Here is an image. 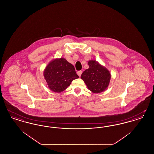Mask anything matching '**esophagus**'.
Segmentation results:
<instances>
[{"mask_svg": "<svg viewBox=\"0 0 154 154\" xmlns=\"http://www.w3.org/2000/svg\"><path fill=\"white\" fill-rule=\"evenodd\" d=\"M82 73V72L81 70H80V71H78V72H77V74L79 75V77H80Z\"/></svg>", "mask_w": 154, "mask_h": 154, "instance_id": "34e87169", "label": "esophagus"}]
</instances>
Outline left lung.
Masks as SVG:
<instances>
[{
  "mask_svg": "<svg viewBox=\"0 0 154 154\" xmlns=\"http://www.w3.org/2000/svg\"><path fill=\"white\" fill-rule=\"evenodd\" d=\"M88 64L89 68L83 72L81 79L92 93L102 92L109 85L111 79L109 70L95 60H89Z\"/></svg>",
  "mask_w": 154,
  "mask_h": 154,
  "instance_id": "obj_1",
  "label": "left lung"
}]
</instances>
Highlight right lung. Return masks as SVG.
<instances>
[{
  "mask_svg": "<svg viewBox=\"0 0 154 154\" xmlns=\"http://www.w3.org/2000/svg\"><path fill=\"white\" fill-rule=\"evenodd\" d=\"M43 75L49 89L57 93L65 91L73 80L79 78L73 65L63 58L51 60L45 67Z\"/></svg>",
  "mask_w": 154,
  "mask_h": 154,
  "instance_id": "right-lung-1",
  "label": "right lung"
}]
</instances>
